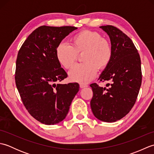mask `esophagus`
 <instances>
[{
    "instance_id": "obj_1",
    "label": "esophagus",
    "mask_w": 154,
    "mask_h": 154,
    "mask_svg": "<svg viewBox=\"0 0 154 154\" xmlns=\"http://www.w3.org/2000/svg\"><path fill=\"white\" fill-rule=\"evenodd\" d=\"M88 85H85V84H82V83H80V87L81 88V89H83V88H85V87H87Z\"/></svg>"
}]
</instances>
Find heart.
Segmentation results:
<instances>
[{
    "label": "heart",
    "instance_id": "obj_1",
    "mask_svg": "<svg viewBox=\"0 0 154 154\" xmlns=\"http://www.w3.org/2000/svg\"><path fill=\"white\" fill-rule=\"evenodd\" d=\"M71 45L61 42L55 49L57 60L61 66L69 69L76 61L78 54L84 52L85 63L75 65L69 73L71 81L86 84L92 81L98 68H106L112 57L110 42L96 32L84 30L75 34L71 39Z\"/></svg>",
    "mask_w": 154,
    "mask_h": 154
}]
</instances>
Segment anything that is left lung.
<instances>
[{
  "instance_id": "left-lung-1",
  "label": "left lung",
  "mask_w": 154,
  "mask_h": 154,
  "mask_svg": "<svg viewBox=\"0 0 154 154\" xmlns=\"http://www.w3.org/2000/svg\"><path fill=\"white\" fill-rule=\"evenodd\" d=\"M100 28L110 38L112 57L99 80L112 83L107 89L91 85V108L97 119L114 122L125 116L136 103L142 84L141 60L131 39L119 29L110 25Z\"/></svg>"
}]
</instances>
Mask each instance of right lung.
Wrapping results in <instances>:
<instances>
[{"mask_svg": "<svg viewBox=\"0 0 154 154\" xmlns=\"http://www.w3.org/2000/svg\"><path fill=\"white\" fill-rule=\"evenodd\" d=\"M74 26H42L29 35L18 51L15 81L23 104L35 120L47 125L63 120L79 90L77 83L55 84L67 77L55 49Z\"/></svg>", "mask_w": 154, "mask_h": 154, "instance_id": "obj_1", "label": "right lung"}]
</instances>
